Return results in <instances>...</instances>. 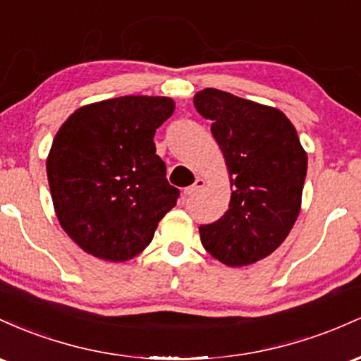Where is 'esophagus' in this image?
<instances>
[{
	"mask_svg": "<svg viewBox=\"0 0 361 361\" xmlns=\"http://www.w3.org/2000/svg\"><path fill=\"white\" fill-rule=\"evenodd\" d=\"M204 184H206L204 179H196V182H194L192 185H189V188L184 189V196H194V194L204 188Z\"/></svg>",
	"mask_w": 361,
	"mask_h": 361,
	"instance_id": "esophagus-1",
	"label": "esophagus"
}]
</instances>
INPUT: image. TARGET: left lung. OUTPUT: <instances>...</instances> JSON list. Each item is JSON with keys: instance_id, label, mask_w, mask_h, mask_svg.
<instances>
[{"instance_id": "left-lung-1", "label": "left lung", "mask_w": 361, "mask_h": 361, "mask_svg": "<svg viewBox=\"0 0 361 361\" xmlns=\"http://www.w3.org/2000/svg\"><path fill=\"white\" fill-rule=\"evenodd\" d=\"M194 107L212 119L232 188L224 216L200 226L201 244L226 266L254 264L274 252L297 221L307 153L288 117L269 105L204 88Z\"/></svg>"}]
</instances>
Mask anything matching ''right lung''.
<instances>
[{
    "instance_id": "obj_1",
    "label": "right lung",
    "mask_w": 361,
    "mask_h": 361,
    "mask_svg": "<svg viewBox=\"0 0 361 361\" xmlns=\"http://www.w3.org/2000/svg\"><path fill=\"white\" fill-rule=\"evenodd\" d=\"M173 109L169 97H117L83 105L59 128L46 164L52 204L87 254L111 262L137 256L176 206L179 189L153 143Z\"/></svg>"
}]
</instances>
